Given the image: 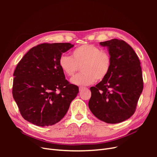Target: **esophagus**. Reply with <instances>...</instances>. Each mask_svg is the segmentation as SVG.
I'll return each mask as SVG.
<instances>
[{"instance_id": "obj_1", "label": "esophagus", "mask_w": 157, "mask_h": 157, "mask_svg": "<svg viewBox=\"0 0 157 157\" xmlns=\"http://www.w3.org/2000/svg\"><path fill=\"white\" fill-rule=\"evenodd\" d=\"M85 88H84V87H79V91H82V90H84Z\"/></svg>"}]
</instances>
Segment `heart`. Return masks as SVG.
Returning <instances> with one entry per match:
<instances>
[{
    "label": "heart",
    "mask_w": 157,
    "mask_h": 157,
    "mask_svg": "<svg viewBox=\"0 0 157 157\" xmlns=\"http://www.w3.org/2000/svg\"><path fill=\"white\" fill-rule=\"evenodd\" d=\"M59 66L65 75L71 77L81 66L82 73L71 79L78 86H87L96 80H101L108 75L111 67V56L94 44H83L71 52V58L63 55L59 59Z\"/></svg>",
    "instance_id": "1"
}]
</instances>
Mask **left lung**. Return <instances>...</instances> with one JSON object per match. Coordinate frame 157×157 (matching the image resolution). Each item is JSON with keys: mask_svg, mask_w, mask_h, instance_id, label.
<instances>
[{"mask_svg": "<svg viewBox=\"0 0 157 157\" xmlns=\"http://www.w3.org/2000/svg\"><path fill=\"white\" fill-rule=\"evenodd\" d=\"M99 44L107 47L111 67L105 78L90 88L88 106L98 119L117 124L135 113L144 88L140 61L132 47L122 40L114 39Z\"/></svg>", "mask_w": 157, "mask_h": 157, "instance_id": "1", "label": "left lung"}]
</instances>
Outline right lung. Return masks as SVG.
Segmentation results:
<instances>
[{"instance_id": "add662e5", "label": "right lung", "mask_w": 157, "mask_h": 157, "mask_svg": "<svg viewBox=\"0 0 157 157\" xmlns=\"http://www.w3.org/2000/svg\"><path fill=\"white\" fill-rule=\"evenodd\" d=\"M74 45L43 43L27 52L13 72L12 94L21 116L38 126L60 121L77 97L78 87L70 84L59 59Z\"/></svg>"}]
</instances>
